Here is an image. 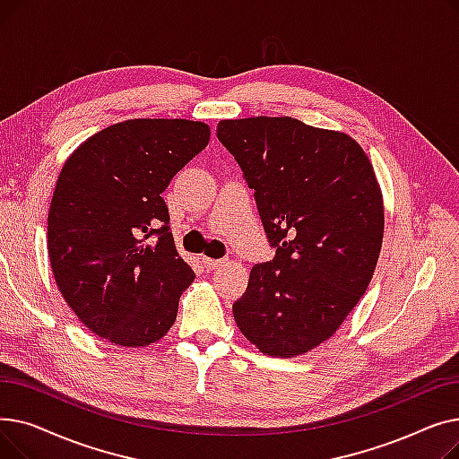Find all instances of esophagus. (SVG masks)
<instances>
[{
	"instance_id": "1",
	"label": "esophagus",
	"mask_w": 459,
	"mask_h": 459,
	"mask_svg": "<svg viewBox=\"0 0 459 459\" xmlns=\"http://www.w3.org/2000/svg\"><path fill=\"white\" fill-rule=\"evenodd\" d=\"M223 264V260L221 258H208V256H203V266L206 268V270H215V268H220Z\"/></svg>"
}]
</instances>
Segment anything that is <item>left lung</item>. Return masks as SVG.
Wrapping results in <instances>:
<instances>
[{
	"label": "left lung",
	"mask_w": 459,
	"mask_h": 459,
	"mask_svg": "<svg viewBox=\"0 0 459 459\" xmlns=\"http://www.w3.org/2000/svg\"><path fill=\"white\" fill-rule=\"evenodd\" d=\"M217 139L255 191L275 249L253 266L234 320L262 353H307L341 327L374 275L385 215L372 163L350 135L292 117L221 120Z\"/></svg>",
	"instance_id": "8db88e82"
}]
</instances>
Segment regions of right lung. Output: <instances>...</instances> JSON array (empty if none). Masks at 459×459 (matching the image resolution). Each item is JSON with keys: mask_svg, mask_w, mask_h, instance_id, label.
I'll return each instance as SVG.
<instances>
[{"mask_svg": "<svg viewBox=\"0 0 459 459\" xmlns=\"http://www.w3.org/2000/svg\"><path fill=\"white\" fill-rule=\"evenodd\" d=\"M210 141L186 118H132L89 137L65 161L48 213L59 292L94 334L149 346L171 329L195 279L161 197Z\"/></svg>", "mask_w": 459, "mask_h": 459, "instance_id": "right-lung-1", "label": "right lung"}]
</instances>
